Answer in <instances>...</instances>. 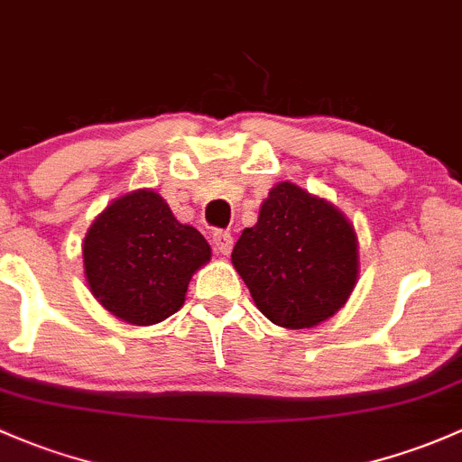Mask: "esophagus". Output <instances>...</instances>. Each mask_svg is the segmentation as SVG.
Returning a JSON list of instances; mask_svg holds the SVG:
<instances>
[{
	"instance_id": "1",
	"label": "esophagus",
	"mask_w": 462,
	"mask_h": 462,
	"mask_svg": "<svg viewBox=\"0 0 462 462\" xmlns=\"http://www.w3.org/2000/svg\"><path fill=\"white\" fill-rule=\"evenodd\" d=\"M232 244H235V239H232V235L227 230H217L215 235H212V245H215V250L221 252V254H230Z\"/></svg>"
}]
</instances>
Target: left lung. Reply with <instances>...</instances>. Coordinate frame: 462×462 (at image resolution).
<instances>
[{
	"mask_svg": "<svg viewBox=\"0 0 462 462\" xmlns=\"http://www.w3.org/2000/svg\"><path fill=\"white\" fill-rule=\"evenodd\" d=\"M232 263L272 323L312 328L352 294L356 235L332 203L283 181L270 190L256 226L239 236Z\"/></svg>",
	"mask_w": 462,
	"mask_h": 462,
	"instance_id": "obj_1",
	"label": "left lung"
}]
</instances>
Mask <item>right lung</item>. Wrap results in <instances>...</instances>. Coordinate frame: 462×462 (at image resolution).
Wrapping results in <instances>:
<instances>
[{"mask_svg": "<svg viewBox=\"0 0 462 462\" xmlns=\"http://www.w3.org/2000/svg\"><path fill=\"white\" fill-rule=\"evenodd\" d=\"M210 261L201 232L174 218L152 190H137L110 203L84 241L90 292L133 325H152L177 312L192 274Z\"/></svg>", "mask_w": 462, "mask_h": 462, "instance_id": "1", "label": "right lung"}]
</instances>
